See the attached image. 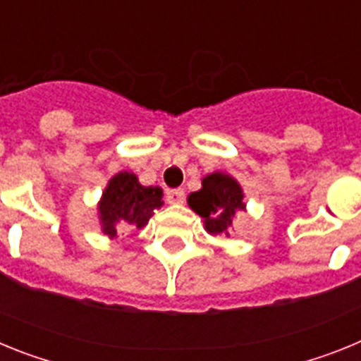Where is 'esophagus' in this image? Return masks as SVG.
Returning a JSON list of instances; mask_svg holds the SVG:
<instances>
[{"label": "esophagus", "instance_id": "esophagus-1", "mask_svg": "<svg viewBox=\"0 0 361 361\" xmlns=\"http://www.w3.org/2000/svg\"><path fill=\"white\" fill-rule=\"evenodd\" d=\"M166 200L170 204H180L184 200V190H180V188L168 190L166 191Z\"/></svg>", "mask_w": 361, "mask_h": 361}]
</instances>
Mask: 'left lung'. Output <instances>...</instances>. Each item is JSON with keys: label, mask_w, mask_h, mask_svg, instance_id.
I'll return each instance as SVG.
<instances>
[{"label": "left lung", "mask_w": 361, "mask_h": 361, "mask_svg": "<svg viewBox=\"0 0 361 361\" xmlns=\"http://www.w3.org/2000/svg\"><path fill=\"white\" fill-rule=\"evenodd\" d=\"M244 195L238 183L224 173H212L202 180V190L188 197V204L204 219L212 235L228 231L233 215L244 209Z\"/></svg>", "instance_id": "left-lung-1"}]
</instances>
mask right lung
Listing matches in <instances>:
<instances>
[{
  "label": "right lung",
  "instance_id": "1",
  "mask_svg": "<svg viewBox=\"0 0 361 361\" xmlns=\"http://www.w3.org/2000/svg\"><path fill=\"white\" fill-rule=\"evenodd\" d=\"M162 206V190L159 186H141L137 177L121 171L108 183L99 204L103 231L116 238L119 229L142 228L148 224L153 209Z\"/></svg>",
  "mask_w": 361,
  "mask_h": 361
}]
</instances>
